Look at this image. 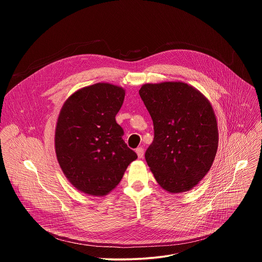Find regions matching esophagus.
<instances>
[{"instance_id": "1", "label": "esophagus", "mask_w": 262, "mask_h": 262, "mask_svg": "<svg viewBox=\"0 0 262 262\" xmlns=\"http://www.w3.org/2000/svg\"><path fill=\"white\" fill-rule=\"evenodd\" d=\"M136 154H137V156H138L139 159H142L143 156H144V149H143L142 147L137 148V149H136Z\"/></svg>"}]
</instances>
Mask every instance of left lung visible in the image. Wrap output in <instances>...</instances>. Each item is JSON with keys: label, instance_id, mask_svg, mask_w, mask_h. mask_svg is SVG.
Here are the masks:
<instances>
[{"label": "left lung", "instance_id": "1", "mask_svg": "<svg viewBox=\"0 0 262 262\" xmlns=\"http://www.w3.org/2000/svg\"><path fill=\"white\" fill-rule=\"evenodd\" d=\"M139 94L154 121L155 140L145 159L157 182L171 194L192 190L210 170L217 150L210 101L179 81L147 83Z\"/></svg>", "mask_w": 262, "mask_h": 262}]
</instances>
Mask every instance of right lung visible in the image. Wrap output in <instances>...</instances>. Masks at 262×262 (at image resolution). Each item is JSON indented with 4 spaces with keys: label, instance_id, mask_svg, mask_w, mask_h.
<instances>
[{
    "label": "right lung",
    "instance_id": "obj_1",
    "mask_svg": "<svg viewBox=\"0 0 262 262\" xmlns=\"http://www.w3.org/2000/svg\"><path fill=\"white\" fill-rule=\"evenodd\" d=\"M124 88L96 83L64 101L55 130V151L67 180L78 191L102 197L113 191L137 155L116 122Z\"/></svg>",
    "mask_w": 262,
    "mask_h": 262
}]
</instances>
